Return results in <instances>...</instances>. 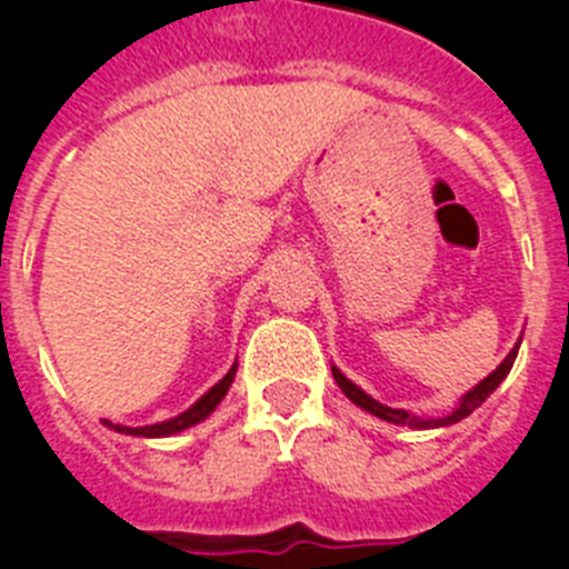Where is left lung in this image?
Here are the masks:
<instances>
[{
    "mask_svg": "<svg viewBox=\"0 0 569 569\" xmlns=\"http://www.w3.org/2000/svg\"><path fill=\"white\" fill-rule=\"evenodd\" d=\"M519 345H521V341H519ZM519 345L512 347L510 356H507V359L501 361V365L496 367V370H492V373L487 376L485 381H479V385L472 387L470 393H467L465 399L459 401V407H456L453 413L445 416V419H427L425 421V419H419V416H410V413H407V410H393V407L379 405V401L370 399V396H367L365 390H359V387H356L353 381L345 379V376H341L339 370H336V367H333V379H336V385L341 387V393H345L347 399L353 401V405H359L361 410H367V413L379 416V419L393 421V425H401V427H416V430H427V427H447V425H456V421L467 419V416H470L472 410H476V407L485 405L487 396H490L492 390H496V387H499L501 381H505V376L510 373L512 361H516V356H519Z\"/></svg>",
    "mask_w": 569,
    "mask_h": 569,
    "instance_id": "left-lung-1",
    "label": "left lung"
}]
</instances>
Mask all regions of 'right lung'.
Wrapping results in <instances>:
<instances>
[{"label": "right lung", "mask_w": 569, "mask_h": 569, "mask_svg": "<svg viewBox=\"0 0 569 569\" xmlns=\"http://www.w3.org/2000/svg\"><path fill=\"white\" fill-rule=\"evenodd\" d=\"M233 376H236V365L230 367V373L224 376L219 385H213L208 390V393L202 396V399L196 401L190 410H184L182 416H176V419L170 421H159V425H148V427H119V425H110L113 430H119V433H128V436H144V439H156V436H173L179 433V430H188V427L199 425V421L204 419V416H210L216 410V405L224 399V393H228V387L233 385Z\"/></svg>", "instance_id": "obj_1"}]
</instances>
